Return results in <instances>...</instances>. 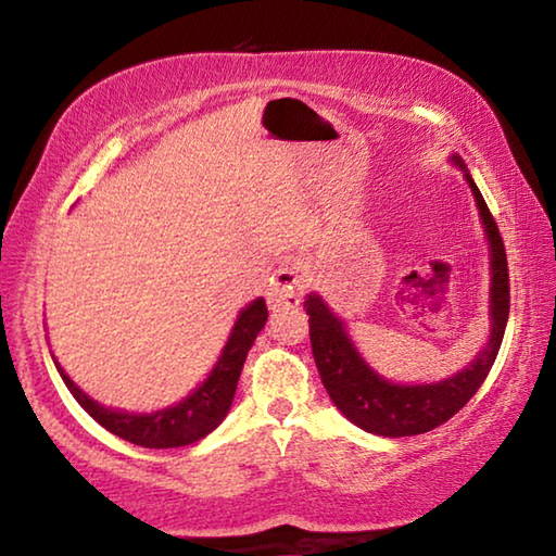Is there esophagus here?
<instances>
[{"instance_id":"obj_1","label":"esophagus","mask_w":556,"mask_h":556,"mask_svg":"<svg viewBox=\"0 0 556 556\" xmlns=\"http://www.w3.org/2000/svg\"><path fill=\"white\" fill-rule=\"evenodd\" d=\"M306 289V279L301 275V269L296 265H279L275 275L269 279V291H267V301L269 308H289L296 306L301 301V294Z\"/></svg>"}]
</instances>
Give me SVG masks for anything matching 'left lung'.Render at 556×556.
Masks as SVG:
<instances>
[{
    "instance_id": "obj_1",
    "label": "left lung",
    "mask_w": 556,
    "mask_h": 556,
    "mask_svg": "<svg viewBox=\"0 0 556 556\" xmlns=\"http://www.w3.org/2000/svg\"><path fill=\"white\" fill-rule=\"evenodd\" d=\"M464 168V176L476 195L478 213L485 225V238L491 244V336L476 361L451 378L429 384H397L380 378L363 355L357 353L345 324L338 318L318 294L304 301L312 333V351L326 392L355 427L378 437H414L425 434L448 421L464 404L473 397L491 372L495 355L501 351L507 314H510V277H507L505 244L497 223L488 211L481 191L466 172L458 156H451Z\"/></svg>"
}]
</instances>
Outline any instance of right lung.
Returning <instances> with one entry per match:
<instances>
[{
	"instance_id": "obj_1",
	"label": "right lung",
	"mask_w": 556,
	"mask_h": 556,
	"mask_svg": "<svg viewBox=\"0 0 556 556\" xmlns=\"http://www.w3.org/2000/svg\"><path fill=\"white\" fill-rule=\"evenodd\" d=\"M267 304L265 299H255L250 306H244L238 321H235L228 343H225L223 353L211 370L208 378L203 380L186 400H181L174 407L159 409L152 414H131L102 407L96 400H90L78 384H75L63 368L55 363L65 388L83 409H86L100 427H105L110 434L129 441V444L144 446V448H176L188 446L193 441L203 439L205 434L220 425L228 414L235 390H238V380L248 357L252 343H255L257 333L267 324Z\"/></svg>"
}]
</instances>
